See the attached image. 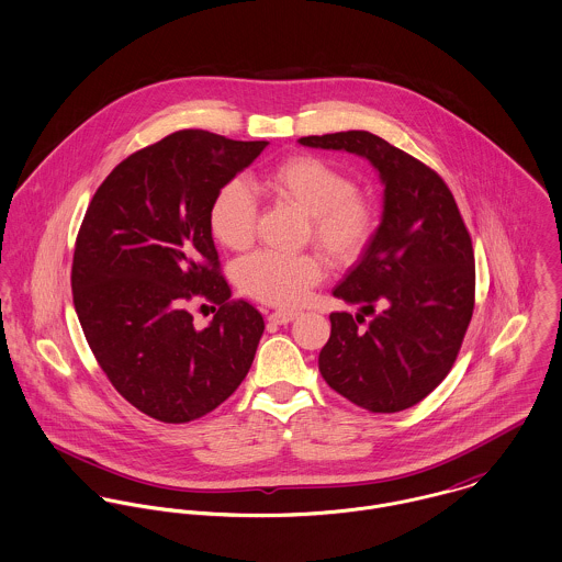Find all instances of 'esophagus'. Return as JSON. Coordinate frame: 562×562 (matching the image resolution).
<instances>
[{
	"label": "esophagus",
	"instance_id": "esophagus-1",
	"mask_svg": "<svg viewBox=\"0 0 562 562\" xmlns=\"http://www.w3.org/2000/svg\"><path fill=\"white\" fill-rule=\"evenodd\" d=\"M301 314L299 312H292V310H279V312H272L268 321L272 324H290L292 321H296Z\"/></svg>",
	"mask_w": 562,
	"mask_h": 562
}]
</instances>
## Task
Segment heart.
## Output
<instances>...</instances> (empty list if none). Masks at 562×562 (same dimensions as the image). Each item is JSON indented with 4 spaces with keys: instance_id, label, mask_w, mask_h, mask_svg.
Segmentation results:
<instances>
[{
    "instance_id": "1",
    "label": "heart",
    "mask_w": 562,
    "mask_h": 562,
    "mask_svg": "<svg viewBox=\"0 0 562 562\" xmlns=\"http://www.w3.org/2000/svg\"><path fill=\"white\" fill-rule=\"evenodd\" d=\"M263 190L279 203L307 214L310 236L335 263L357 259L374 232V212L352 179L318 156H290L272 164ZM257 205L240 179L225 183L210 207L214 238L229 250H244L255 236ZM324 274L316 255L257 250L236 266L241 290L268 305H296Z\"/></svg>"
}]
</instances>
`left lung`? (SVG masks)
<instances>
[{
    "label": "left lung",
    "instance_id": "8db88e82",
    "mask_svg": "<svg viewBox=\"0 0 562 562\" xmlns=\"http://www.w3.org/2000/svg\"><path fill=\"white\" fill-rule=\"evenodd\" d=\"M299 143L359 156L383 183L381 225L333 290L361 314H330L321 374L357 406L404 411L446 379L472 321L476 270L470 234L443 179L387 140L352 130ZM363 313L373 321L366 323Z\"/></svg>",
    "mask_w": 562,
    "mask_h": 562
}]
</instances>
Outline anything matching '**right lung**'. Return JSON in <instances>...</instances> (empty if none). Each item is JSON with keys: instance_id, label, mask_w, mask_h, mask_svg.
Here are the masks:
<instances>
[{"instance_id": "obj_1", "label": "right lung", "mask_w": 562, "mask_h": 562, "mask_svg": "<svg viewBox=\"0 0 562 562\" xmlns=\"http://www.w3.org/2000/svg\"><path fill=\"white\" fill-rule=\"evenodd\" d=\"M268 145L175 132L121 161L86 210L71 274L76 312L114 390L149 417H203L250 370L263 318L246 301L229 303L210 207ZM194 295L220 305L205 329L187 312Z\"/></svg>"}]
</instances>
